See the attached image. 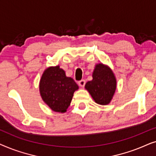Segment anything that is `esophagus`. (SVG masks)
Here are the masks:
<instances>
[{
    "mask_svg": "<svg viewBox=\"0 0 156 156\" xmlns=\"http://www.w3.org/2000/svg\"><path fill=\"white\" fill-rule=\"evenodd\" d=\"M85 83H86V82H85V80H81V81H80V82H78V84H79V86L81 87H84V85H85Z\"/></svg>",
    "mask_w": 156,
    "mask_h": 156,
    "instance_id": "34e87169",
    "label": "esophagus"
}]
</instances>
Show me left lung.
Segmentation results:
<instances>
[{
	"label": "left lung",
	"instance_id": "1",
	"mask_svg": "<svg viewBox=\"0 0 156 156\" xmlns=\"http://www.w3.org/2000/svg\"><path fill=\"white\" fill-rule=\"evenodd\" d=\"M92 80L85 84L96 103L107 105L111 102L116 89V79L112 69L103 63L97 64L92 73Z\"/></svg>",
	"mask_w": 156,
	"mask_h": 156
}]
</instances>
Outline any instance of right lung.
Instances as JSON below:
<instances>
[{
  "mask_svg": "<svg viewBox=\"0 0 156 156\" xmlns=\"http://www.w3.org/2000/svg\"><path fill=\"white\" fill-rule=\"evenodd\" d=\"M78 89L73 79L66 76L65 70L59 65L47 68L40 80V96L44 103L55 112H67L74 92Z\"/></svg>",
  "mask_w": 156,
  "mask_h": 156,
  "instance_id": "right-lung-1",
  "label": "right lung"
}]
</instances>
